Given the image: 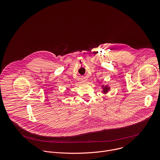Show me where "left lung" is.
<instances>
[{
  "label": "left lung",
  "instance_id": "1",
  "mask_svg": "<svg viewBox=\"0 0 160 160\" xmlns=\"http://www.w3.org/2000/svg\"><path fill=\"white\" fill-rule=\"evenodd\" d=\"M101 87H102V90L101 91V92H102L104 94H106L108 92V91L110 90V87H109L108 85H102Z\"/></svg>",
  "mask_w": 160,
  "mask_h": 160
}]
</instances>
